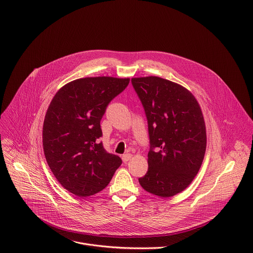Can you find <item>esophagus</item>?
<instances>
[{"instance_id":"obj_1","label":"esophagus","mask_w":253,"mask_h":253,"mask_svg":"<svg viewBox=\"0 0 253 253\" xmlns=\"http://www.w3.org/2000/svg\"><path fill=\"white\" fill-rule=\"evenodd\" d=\"M131 157H132V155L130 153H126V154H124L122 156V159H123L124 163H127L131 159Z\"/></svg>"}]
</instances>
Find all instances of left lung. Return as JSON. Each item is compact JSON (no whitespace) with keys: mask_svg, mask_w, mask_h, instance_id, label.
<instances>
[{"mask_svg":"<svg viewBox=\"0 0 253 253\" xmlns=\"http://www.w3.org/2000/svg\"><path fill=\"white\" fill-rule=\"evenodd\" d=\"M144 107L150 151L139 183L147 192L169 198L185 190L199 172L207 148L206 124L187 88L155 76L132 78Z\"/></svg>","mask_w":253,"mask_h":253,"instance_id":"8db88e82","label":"left lung"}]
</instances>
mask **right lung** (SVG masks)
Masks as SVG:
<instances>
[{"label": "right lung", "instance_id": "right-lung-1", "mask_svg": "<svg viewBox=\"0 0 253 253\" xmlns=\"http://www.w3.org/2000/svg\"><path fill=\"white\" fill-rule=\"evenodd\" d=\"M128 83V78L78 79L63 85L47 108L42 126L45 160L63 188L78 197L103 190L122 165L99 142L100 121Z\"/></svg>", "mask_w": 253, "mask_h": 253}]
</instances>
